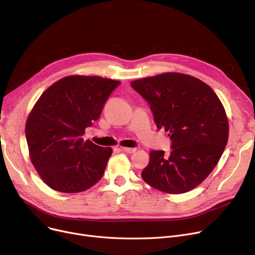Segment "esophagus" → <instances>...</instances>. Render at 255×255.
I'll list each match as a JSON object with an SVG mask.
<instances>
[{
  "instance_id": "esophagus-1",
  "label": "esophagus",
  "mask_w": 255,
  "mask_h": 255,
  "mask_svg": "<svg viewBox=\"0 0 255 255\" xmlns=\"http://www.w3.org/2000/svg\"><path fill=\"white\" fill-rule=\"evenodd\" d=\"M123 152H126V153H128V154H131V153H134L136 151V148H128V147H124V148H121Z\"/></svg>"
}]
</instances>
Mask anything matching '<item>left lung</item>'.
I'll list each match as a JSON object with an SVG mask.
<instances>
[{"label":"left lung","mask_w":255,"mask_h":255,"mask_svg":"<svg viewBox=\"0 0 255 255\" xmlns=\"http://www.w3.org/2000/svg\"><path fill=\"white\" fill-rule=\"evenodd\" d=\"M130 86L150 105L154 122L169 131L171 152L151 151L144 181L167 193H184L213 171L228 142L223 104L203 81L180 73L135 80Z\"/></svg>","instance_id":"8db88e82"}]
</instances>
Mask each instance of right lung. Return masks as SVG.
<instances>
[{"label": "right lung", "mask_w": 255, "mask_h": 255, "mask_svg": "<svg viewBox=\"0 0 255 255\" xmlns=\"http://www.w3.org/2000/svg\"><path fill=\"white\" fill-rule=\"evenodd\" d=\"M121 82L97 76H69L52 84L28 117L25 135L30 160L52 189L86 190L103 176L111 148L85 140Z\"/></svg>", "instance_id": "1"}]
</instances>
